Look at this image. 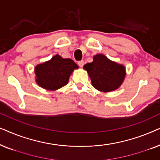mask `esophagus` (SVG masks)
<instances>
[{
	"instance_id": "obj_1",
	"label": "esophagus",
	"mask_w": 160,
	"mask_h": 160,
	"mask_svg": "<svg viewBox=\"0 0 160 160\" xmlns=\"http://www.w3.org/2000/svg\"><path fill=\"white\" fill-rule=\"evenodd\" d=\"M78 65H79V66H80L81 68H82V67H83V65H84V61H83V60L78 61Z\"/></svg>"
}]
</instances>
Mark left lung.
I'll use <instances>...</instances> for the list:
<instances>
[{"label": "left lung", "instance_id": "1", "mask_svg": "<svg viewBox=\"0 0 160 160\" xmlns=\"http://www.w3.org/2000/svg\"><path fill=\"white\" fill-rule=\"evenodd\" d=\"M84 68L88 72L93 87L101 92L117 89L125 77L123 65L108 60L103 54H97L93 62L87 63Z\"/></svg>", "mask_w": 160, "mask_h": 160}]
</instances>
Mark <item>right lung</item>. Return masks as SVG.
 Returning a JSON list of instances; mask_svg holds the SVG:
<instances>
[{
  "label": "right lung",
  "instance_id": "1",
  "mask_svg": "<svg viewBox=\"0 0 160 160\" xmlns=\"http://www.w3.org/2000/svg\"><path fill=\"white\" fill-rule=\"evenodd\" d=\"M78 68L71 59L62 58L57 54L48 62L36 67V82L42 88L56 90L68 84L71 73Z\"/></svg>",
  "mask_w": 160,
  "mask_h": 160
}]
</instances>
